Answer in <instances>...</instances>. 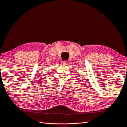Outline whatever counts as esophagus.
Segmentation results:
<instances>
[{
    "label": "esophagus",
    "mask_w": 127,
    "mask_h": 127,
    "mask_svg": "<svg viewBox=\"0 0 127 127\" xmlns=\"http://www.w3.org/2000/svg\"><path fill=\"white\" fill-rule=\"evenodd\" d=\"M67 63H68V62L66 61H64L63 62V64H66Z\"/></svg>",
    "instance_id": "1"
}]
</instances>
